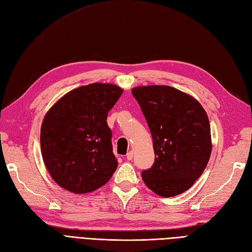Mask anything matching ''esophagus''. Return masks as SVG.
<instances>
[{
  "mask_svg": "<svg viewBox=\"0 0 252 252\" xmlns=\"http://www.w3.org/2000/svg\"><path fill=\"white\" fill-rule=\"evenodd\" d=\"M126 158H127V159H129V161H130V159H132V158H133V151H129L128 154L126 155Z\"/></svg>",
  "mask_w": 252,
  "mask_h": 252,
  "instance_id": "34e87169",
  "label": "esophagus"
}]
</instances>
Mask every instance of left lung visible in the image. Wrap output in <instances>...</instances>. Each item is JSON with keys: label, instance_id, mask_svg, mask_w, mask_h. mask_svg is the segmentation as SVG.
<instances>
[{"label": "left lung", "instance_id": "8db88e82", "mask_svg": "<svg viewBox=\"0 0 252 252\" xmlns=\"http://www.w3.org/2000/svg\"><path fill=\"white\" fill-rule=\"evenodd\" d=\"M131 93L147 121L156 155L155 164L142 172L144 183L164 197L185 192L210 158L207 113L193 96L170 86H139Z\"/></svg>", "mask_w": 252, "mask_h": 252}]
</instances>
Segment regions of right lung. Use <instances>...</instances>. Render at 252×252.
Here are the masks:
<instances>
[{
	"label": "right lung",
	"instance_id": "obj_1",
	"mask_svg": "<svg viewBox=\"0 0 252 252\" xmlns=\"http://www.w3.org/2000/svg\"><path fill=\"white\" fill-rule=\"evenodd\" d=\"M122 94L114 84H89L67 93L45 114L40 135L43 161L53 181L67 191L93 192L116 171L106 120Z\"/></svg>",
	"mask_w": 252,
	"mask_h": 252
}]
</instances>
